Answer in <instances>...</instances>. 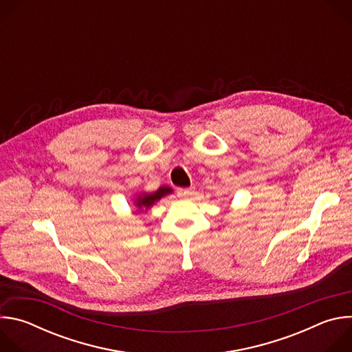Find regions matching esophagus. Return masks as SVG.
<instances>
[{
	"mask_svg": "<svg viewBox=\"0 0 352 352\" xmlns=\"http://www.w3.org/2000/svg\"><path fill=\"white\" fill-rule=\"evenodd\" d=\"M193 192H195V186L179 188V189H178V195H179V196H190Z\"/></svg>",
	"mask_w": 352,
	"mask_h": 352,
	"instance_id": "1",
	"label": "esophagus"
}]
</instances>
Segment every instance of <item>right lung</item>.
<instances>
[{
  "label": "right lung",
  "instance_id": "right-lung-1",
  "mask_svg": "<svg viewBox=\"0 0 352 352\" xmlns=\"http://www.w3.org/2000/svg\"><path fill=\"white\" fill-rule=\"evenodd\" d=\"M173 193V188L163 185L160 186L157 190L155 192H140L136 195V197L133 199V206L135 214H140V213H147L148 209L152 208L153 205H156L162 197H164L166 195Z\"/></svg>",
  "mask_w": 352,
  "mask_h": 352
}]
</instances>
